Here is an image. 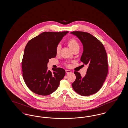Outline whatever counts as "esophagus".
<instances>
[{
  "label": "esophagus",
  "mask_w": 128,
  "mask_h": 128,
  "mask_svg": "<svg viewBox=\"0 0 128 128\" xmlns=\"http://www.w3.org/2000/svg\"><path fill=\"white\" fill-rule=\"evenodd\" d=\"M66 73H71L72 72L70 70H66Z\"/></svg>",
  "instance_id": "esophagus-1"
}]
</instances>
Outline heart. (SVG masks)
Segmentation results:
<instances>
[{
  "label": "heart",
  "instance_id": "b5f03b06",
  "mask_svg": "<svg viewBox=\"0 0 128 128\" xmlns=\"http://www.w3.org/2000/svg\"><path fill=\"white\" fill-rule=\"evenodd\" d=\"M67 44L70 47V48L71 49L72 51H74L76 49H79V44L78 41L74 38H70L68 39L67 41ZM61 49V46L60 44H58L56 48V53L57 54H58L60 53Z\"/></svg>",
  "mask_w": 128,
  "mask_h": 128
}]
</instances>
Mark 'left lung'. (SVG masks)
Segmentation results:
<instances>
[{"label":"left lung","mask_w":128,"mask_h":128,"mask_svg":"<svg viewBox=\"0 0 128 128\" xmlns=\"http://www.w3.org/2000/svg\"><path fill=\"white\" fill-rule=\"evenodd\" d=\"M70 34L77 37L83 45L80 61L88 65L85 76L74 72L76 80L72 84L73 90L82 96L97 92L103 86L108 73L107 54L103 44L90 34L74 31Z\"/></svg>","instance_id":"obj_1"}]
</instances>
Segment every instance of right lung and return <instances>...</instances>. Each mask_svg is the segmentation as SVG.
<instances>
[{
  "label": "right lung",
  "mask_w": 128,
  "mask_h": 128,
  "mask_svg": "<svg viewBox=\"0 0 128 128\" xmlns=\"http://www.w3.org/2000/svg\"><path fill=\"white\" fill-rule=\"evenodd\" d=\"M68 32H43L27 44L22 60V76L31 91L39 95L48 96L55 91L65 75L64 69L48 70L49 60L56 55V48Z\"/></svg>",
  "instance_id": "obj_1"
}]
</instances>
